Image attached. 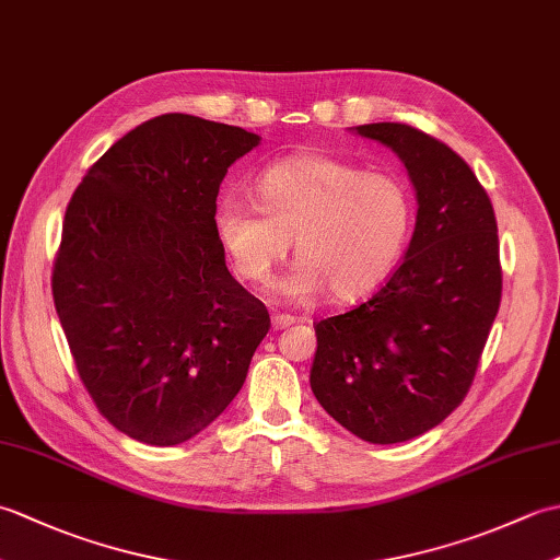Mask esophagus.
<instances>
[{
  "label": "esophagus",
  "mask_w": 560,
  "mask_h": 560,
  "mask_svg": "<svg viewBox=\"0 0 560 560\" xmlns=\"http://www.w3.org/2000/svg\"><path fill=\"white\" fill-rule=\"evenodd\" d=\"M271 325H273V329L291 327V325H295V317H293V315H287V313H273V315H271Z\"/></svg>",
  "instance_id": "34e87169"
}]
</instances>
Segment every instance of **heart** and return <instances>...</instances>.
Instances as JSON below:
<instances>
[{
	"mask_svg": "<svg viewBox=\"0 0 560 560\" xmlns=\"http://www.w3.org/2000/svg\"><path fill=\"white\" fill-rule=\"evenodd\" d=\"M259 205L223 197L217 235L237 277L267 287L295 237L299 267L283 283L293 301L329 289L351 303L375 293L397 269L416 229L413 187L323 153L279 161L257 177Z\"/></svg>",
	"mask_w": 560,
	"mask_h": 560,
	"instance_id": "obj_1",
	"label": "heart"
}]
</instances>
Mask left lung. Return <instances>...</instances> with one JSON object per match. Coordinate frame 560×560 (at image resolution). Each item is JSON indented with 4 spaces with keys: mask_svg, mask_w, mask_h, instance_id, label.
<instances>
[{
    "mask_svg": "<svg viewBox=\"0 0 560 560\" xmlns=\"http://www.w3.org/2000/svg\"><path fill=\"white\" fill-rule=\"evenodd\" d=\"M355 132L404 161L419 199L407 255L365 303L319 319L311 387L347 431L392 445L455 411L503 293L493 205L443 141L401 122Z\"/></svg>",
    "mask_w": 560,
    "mask_h": 560,
    "instance_id": "8db88e82",
    "label": "left lung"
}]
</instances>
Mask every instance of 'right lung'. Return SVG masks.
<instances>
[{
  "mask_svg": "<svg viewBox=\"0 0 560 560\" xmlns=\"http://www.w3.org/2000/svg\"><path fill=\"white\" fill-rule=\"evenodd\" d=\"M257 144L241 127L159 115L117 139L67 205L55 311L96 409L139 443L205 431L271 327L213 223L221 180Z\"/></svg>",
  "mask_w": 560,
  "mask_h": 560,
  "instance_id": "obj_1",
  "label": "right lung"
}]
</instances>
